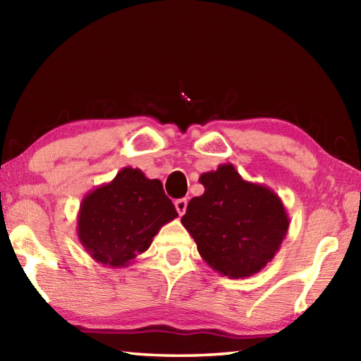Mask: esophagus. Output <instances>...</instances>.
<instances>
[{
  "mask_svg": "<svg viewBox=\"0 0 361 361\" xmlns=\"http://www.w3.org/2000/svg\"><path fill=\"white\" fill-rule=\"evenodd\" d=\"M175 208H176V212L180 214V216H183V214L186 212V208H188V200L186 198H180V200L175 202Z\"/></svg>",
  "mask_w": 361,
  "mask_h": 361,
  "instance_id": "34e87169",
  "label": "esophagus"
}]
</instances>
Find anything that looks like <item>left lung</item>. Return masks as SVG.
I'll return each instance as SVG.
<instances>
[{
    "mask_svg": "<svg viewBox=\"0 0 361 361\" xmlns=\"http://www.w3.org/2000/svg\"><path fill=\"white\" fill-rule=\"evenodd\" d=\"M200 197L189 202L181 224L202 259L229 279L259 273L279 251L290 219L281 197L265 185L243 180L231 163L204 172Z\"/></svg>",
    "mask_w": 361,
    "mask_h": 361,
    "instance_id": "obj_1",
    "label": "left lung"
}]
</instances>
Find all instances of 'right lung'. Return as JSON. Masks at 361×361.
<instances>
[{"mask_svg":"<svg viewBox=\"0 0 361 361\" xmlns=\"http://www.w3.org/2000/svg\"><path fill=\"white\" fill-rule=\"evenodd\" d=\"M175 217L178 212L159 180L124 167L82 198L78 237L96 262L122 268L147 251L153 237Z\"/></svg>","mask_w":361,"mask_h":361,"instance_id":"right-lung-1","label":"right lung"}]
</instances>
